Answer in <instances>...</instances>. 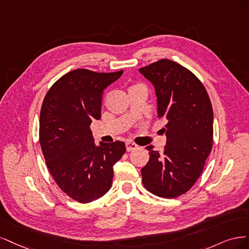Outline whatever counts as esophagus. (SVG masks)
<instances>
[{
    "label": "esophagus",
    "instance_id": "obj_1",
    "mask_svg": "<svg viewBox=\"0 0 249 249\" xmlns=\"http://www.w3.org/2000/svg\"><path fill=\"white\" fill-rule=\"evenodd\" d=\"M136 149H138V145H136V143H134V142H126V150H127L128 152L134 151V150H136Z\"/></svg>",
    "mask_w": 249,
    "mask_h": 249
}]
</instances>
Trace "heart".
<instances>
[{
    "mask_svg": "<svg viewBox=\"0 0 249 249\" xmlns=\"http://www.w3.org/2000/svg\"><path fill=\"white\" fill-rule=\"evenodd\" d=\"M136 87H143V86H142V85H135V86H133L132 88H136Z\"/></svg>",
    "mask_w": 249,
    "mask_h": 249,
    "instance_id": "b5f03b06",
    "label": "heart"
}]
</instances>
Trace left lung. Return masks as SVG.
Masks as SVG:
<instances>
[{"mask_svg": "<svg viewBox=\"0 0 249 249\" xmlns=\"http://www.w3.org/2000/svg\"><path fill=\"white\" fill-rule=\"evenodd\" d=\"M154 85L158 118L166 120V145L160 153L148 146L150 159L142 168L145 188L175 198L195 185L213 147V109L202 82L190 70L162 59L140 68Z\"/></svg>", "mask_w": 249, "mask_h": 249, "instance_id": "8db88e82", "label": "left lung"}]
</instances>
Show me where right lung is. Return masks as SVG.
<instances>
[{
  "label": "right lung",
  "mask_w": 249,
  "mask_h": 249,
  "mask_svg": "<svg viewBox=\"0 0 249 249\" xmlns=\"http://www.w3.org/2000/svg\"><path fill=\"white\" fill-rule=\"evenodd\" d=\"M123 70L100 73L75 69L47 91L40 110L39 141L47 168L60 189L78 203L103 196L113 183V166L123 142L96 146L90 125L101 118L102 93Z\"/></svg>",
  "instance_id": "add662e5"
}]
</instances>
